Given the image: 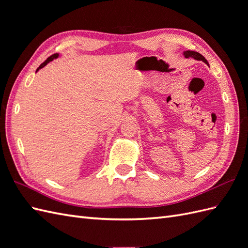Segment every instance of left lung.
<instances>
[{
  "instance_id": "1",
  "label": "left lung",
  "mask_w": 248,
  "mask_h": 248,
  "mask_svg": "<svg viewBox=\"0 0 248 248\" xmlns=\"http://www.w3.org/2000/svg\"><path fill=\"white\" fill-rule=\"evenodd\" d=\"M183 56L185 57V58H192V59H194V60H198V61H202L204 63H206L208 66H209V63H208V61L207 60L202 57L200 52H198V51H193V50H185V51H183Z\"/></svg>"
}]
</instances>
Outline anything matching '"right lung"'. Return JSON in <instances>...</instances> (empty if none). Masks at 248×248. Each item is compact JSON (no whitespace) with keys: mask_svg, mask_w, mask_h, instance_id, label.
<instances>
[{"mask_svg":"<svg viewBox=\"0 0 248 248\" xmlns=\"http://www.w3.org/2000/svg\"><path fill=\"white\" fill-rule=\"evenodd\" d=\"M59 56H60V55H59V54H55V55H51V56H50V57H49V58H47V59H46V61H44V62H43V63H42V64H41V65H40V66H39V67H38V68H37V70H36V72H37V71H39V69H41V68H43V67H44V66H46V64H48V63H49V62H51V61H52V60H55V59H57V58H59Z\"/></svg>","mask_w":248,"mask_h":248,"instance_id":"obj_1","label":"right lung"}]
</instances>
